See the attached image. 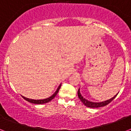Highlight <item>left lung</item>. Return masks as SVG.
I'll list each match as a JSON object with an SVG mask.
<instances>
[{
  "label": "left lung",
  "mask_w": 131,
  "mask_h": 131,
  "mask_svg": "<svg viewBox=\"0 0 131 131\" xmlns=\"http://www.w3.org/2000/svg\"><path fill=\"white\" fill-rule=\"evenodd\" d=\"M78 97L81 100V101L83 103L84 105L88 107H90V108H98V107H104V106L107 105L108 104L110 103V102H112L113 100L115 99L116 95H115L114 97H112V99H108L107 101H102V102H92V101H88L87 99H86L85 98L83 97V96L80 93V89L79 88L78 91Z\"/></svg>",
  "instance_id": "8db88e82"
}]
</instances>
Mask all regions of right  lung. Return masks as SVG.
<instances>
[{
    "label": "right lung",
    "mask_w": 131,
    "mask_h": 131,
    "mask_svg": "<svg viewBox=\"0 0 131 131\" xmlns=\"http://www.w3.org/2000/svg\"><path fill=\"white\" fill-rule=\"evenodd\" d=\"M60 86H61V84H60V86H58V88L56 90V91L54 92V93L51 96H49V97L47 98V99H39V100H35V99H28V98H26L23 96H21L22 97L26 100V101H27L28 102H29V103H31L33 104H44V103H47L48 102L51 101V100L53 99V98L55 97L56 94H58V91H59L60 88Z\"/></svg>",
    "instance_id": "add662e5"
}]
</instances>
